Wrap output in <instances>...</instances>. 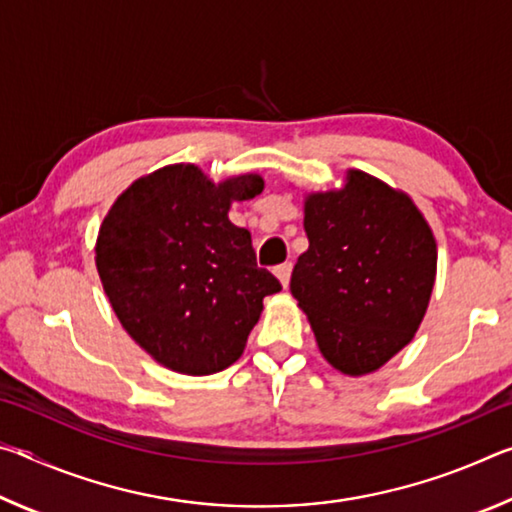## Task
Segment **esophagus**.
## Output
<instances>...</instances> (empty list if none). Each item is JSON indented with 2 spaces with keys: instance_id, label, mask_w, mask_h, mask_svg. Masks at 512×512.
Returning a JSON list of instances; mask_svg holds the SVG:
<instances>
[{
  "instance_id": "obj_1",
  "label": "esophagus",
  "mask_w": 512,
  "mask_h": 512,
  "mask_svg": "<svg viewBox=\"0 0 512 512\" xmlns=\"http://www.w3.org/2000/svg\"><path fill=\"white\" fill-rule=\"evenodd\" d=\"M291 262H284V264H280V266H275V275H277V280H280V284L284 289L289 287V280H291Z\"/></svg>"
}]
</instances>
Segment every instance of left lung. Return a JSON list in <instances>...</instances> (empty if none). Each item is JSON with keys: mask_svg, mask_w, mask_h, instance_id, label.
I'll return each instance as SVG.
<instances>
[{"mask_svg": "<svg viewBox=\"0 0 512 512\" xmlns=\"http://www.w3.org/2000/svg\"><path fill=\"white\" fill-rule=\"evenodd\" d=\"M307 253L291 273L318 350L343 375L379 370L413 341L436 282L438 250L409 194L366 171L305 196Z\"/></svg>", "mask_w": 512, "mask_h": 512, "instance_id": "1", "label": "left lung"}]
</instances>
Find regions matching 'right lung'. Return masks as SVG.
<instances>
[{"label": "right lung", "instance_id": "1", "mask_svg": "<svg viewBox=\"0 0 512 512\" xmlns=\"http://www.w3.org/2000/svg\"><path fill=\"white\" fill-rule=\"evenodd\" d=\"M259 173L214 183L196 164L137 178L103 219L94 262L121 327L160 366L214 375L246 350L264 298L282 287L255 262L230 205L262 194Z\"/></svg>", "mask_w": 512, "mask_h": 512}]
</instances>
